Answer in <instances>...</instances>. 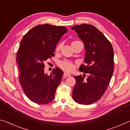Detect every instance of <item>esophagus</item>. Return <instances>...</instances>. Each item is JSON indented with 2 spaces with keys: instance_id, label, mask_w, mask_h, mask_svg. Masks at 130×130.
<instances>
[{
  "instance_id": "34e87169",
  "label": "esophagus",
  "mask_w": 130,
  "mask_h": 130,
  "mask_svg": "<svg viewBox=\"0 0 130 130\" xmlns=\"http://www.w3.org/2000/svg\"><path fill=\"white\" fill-rule=\"evenodd\" d=\"M70 76H71V74L68 73H67V72H65V73H63V76H64L65 77H70Z\"/></svg>"
}]
</instances>
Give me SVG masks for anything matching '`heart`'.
<instances>
[{"mask_svg":"<svg viewBox=\"0 0 130 130\" xmlns=\"http://www.w3.org/2000/svg\"><path fill=\"white\" fill-rule=\"evenodd\" d=\"M81 42L80 41L76 40V41H73L72 42V45H74V44L77 43H80ZM62 43H60L58 44V45L56 47V51L57 52H59L61 50V48H62ZM58 67H60L61 69H62L63 70H65L66 72H72L73 71L74 69V63L72 62L71 61L69 60H63V61H61L60 62H58Z\"/></svg>","mask_w":130,"mask_h":130,"instance_id":"obj_1","label":"heart"}]
</instances>
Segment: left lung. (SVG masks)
Wrapping results in <instances>:
<instances>
[{
	"label": "left lung",
	"mask_w": 130,
	"mask_h": 130,
	"mask_svg": "<svg viewBox=\"0 0 130 130\" xmlns=\"http://www.w3.org/2000/svg\"><path fill=\"white\" fill-rule=\"evenodd\" d=\"M71 29L83 41L86 51L85 65L79 68L85 74L73 76L76 84L72 98L78 104L89 105L99 100L108 87L113 72V47L104 35L93 25L81 24Z\"/></svg>",
	"instance_id": "8db88e82"
}]
</instances>
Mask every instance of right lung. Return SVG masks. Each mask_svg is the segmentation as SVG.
<instances>
[{
    "label": "right lung",
    "instance_id": "1",
    "mask_svg": "<svg viewBox=\"0 0 130 130\" xmlns=\"http://www.w3.org/2000/svg\"><path fill=\"white\" fill-rule=\"evenodd\" d=\"M67 32L64 26L39 25L22 39L17 56L19 81L26 95L35 103L46 104L54 99L63 72L56 68L50 75L45 74L44 62L54 56L56 45Z\"/></svg>",
    "mask_w": 130,
    "mask_h": 130
}]
</instances>
